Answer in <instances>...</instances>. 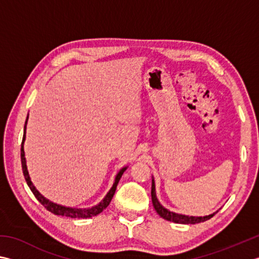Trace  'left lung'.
<instances>
[{
  "mask_svg": "<svg viewBox=\"0 0 259 259\" xmlns=\"http://www.w3.org/2000/svg\"><path fill=\"white\" fill-rule=\"evenodd\" d=\"M151 200H153V205H154L157 213L163 218V219L175 222V224H182V225L200 224V222H204L206 220L211 219V218L218 212V211L213 212L212 214L204 215V217H193V215H185V214L176 213V212L166 209V207H164L160 204V202L158 201V199H157V196H156V185H155L154 177H153V180H151Z\"/></svg>",
  "mask_w": 259,
  "mask_h": 259,
  "instance_id": "1",
  "label": "left lung"
}]
</instances>
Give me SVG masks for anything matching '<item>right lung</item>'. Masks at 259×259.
<instances>
[{"label":"right lung","mask_w":259,"mask_h":259,"mask_svg":"<svg viewBox=\"0 0 259 259\" xmlns=\"http://www.w3.org/2000/svg\"><path fill=\"white\" fill-rule=\"evenodd\" d=\"M28 118H29V115L27 116V120H25V123H24L23 138H22V144H21V164H22V170H23L25 182H27V184L30 187V190H31L33 195L35 196V199H37L40 202V203H41L46 207V209L52 212V213L56 214V215L74 218V219H86V218H92V217H95V215H98L99 213H101V212H102L105 209V207H108V205L110 204V202H111V200H112V197L115 193L116 185H118L121 176H122V174L124 173V170L128 168V166L122 167V168L119 170V173L116 174L115 179H114V183H113L112 187H111L110 191L104 196V199L101 201L99 204H96L92 207L77 209V207H70V206H65V205L54 203V202H52L50 200L46 199V197L41 193H40V192L37 189H35V186L33 185V183L31 182V179H30L28 167H27V160H25V156H24V148H23V145H24V141H25V129H27Z\"/></svg>","instance_id":"obj_1"}]
</instances>
